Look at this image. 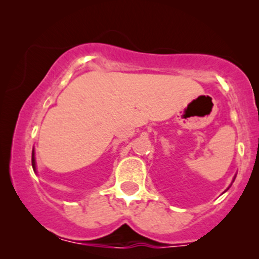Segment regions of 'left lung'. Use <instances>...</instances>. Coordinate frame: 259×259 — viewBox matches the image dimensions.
I'll list each match as a JSON object with an SVG mask.
<instances>
[{"label":"left lung","instance_id":"left-lung-1","mask_svg":"<svg viewBox=\"0 0 259 259\" xmlns=\"http://www.w3.org/2000/svg\"><path fill=\"white\" fill-rule=\"evenodd\" d=\"M234 180H235V179H234ZM234 180H233V181H234ZM228 189H229V187H228Z\"/></svg>","mask_w":259,"mask_h":259}]
</instances>
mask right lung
<instances>
[{"label": "right lung", "mask_w": 259, "mask_h": 259, "mask_svg": "<svg viewBox=\"0 0 259 259\" xmlns=\"http://www.w3.org/2000/svg\"><path fill=\"white\" fill-rule=\"evenodd\" d=\"M31 164H32V169H34V171H36V163H35V153H34V151H32V154H31Z\"/></svg>", "instance_id": "obj_1"}]
</instances>
